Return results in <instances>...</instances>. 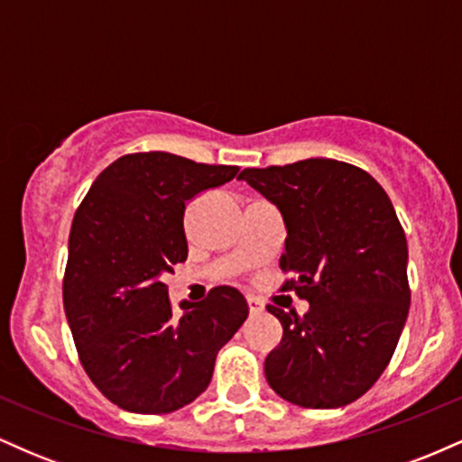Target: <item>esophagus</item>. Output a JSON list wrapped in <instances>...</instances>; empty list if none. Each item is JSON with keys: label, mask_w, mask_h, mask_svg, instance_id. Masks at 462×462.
<instances>
[{"label": "esophagus", "mask_w": 462, "mask_h": 462, "mask_svg": "<svg viewBox=\"0 0 462 462\" xmlns=\"http://www.w3.org/2000/svg\"><path fill=\"white\" fill-rule=\"evenodd\" d=\"M247 306H249V312L252 315H261L264 310V304L258 298H254V295H247Z\"/></svg>", "instance_id": "esophagus-1"}]
</instances>
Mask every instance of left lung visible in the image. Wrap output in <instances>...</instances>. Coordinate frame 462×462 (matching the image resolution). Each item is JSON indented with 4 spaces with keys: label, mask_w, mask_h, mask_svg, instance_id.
Segmentation results:
<instances>
[{
    "label": "left lung",
    "mask_w": 462,
    "mask_h": 462,
    "mask_svg": "<svg viewBox=\"0 0 462 462\" xmlns=\"http://www.w3.org/2000/svg\"><path fill=\"white\" fill-rule=\"evenodd\" d=\"M241 180L278 206L282 272L310 304L304 317L267 306L282 341L264 375L282 400L338 408L367 393L393 356L411 306L408 247L393 204L363 169L332 158L243 169Z\"/></svg>",
    "instance_id": "left-lung-1"
}]
</instances>
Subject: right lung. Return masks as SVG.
<instances>
[{
	"label": "right lung",
	"mask_w": 462,
	"mask_h": 462,
	"mask_svg": "<svg viewBox=\"0 0 462 462\" xmlns=\"http://www.w3.org/2000/svg\"><path fill=\"white\" fill-rule=\"evenodd\" d=\"M238 167L167 152L128 153L99 173L69 235L62 300L79 363L124 411L173 412L201 395L219 349L247 319L235 286L180 301L162 275L187 261V201L230 182Z\"/></svg>",
	"instance_id": "add662e5"
}]
</instances>
